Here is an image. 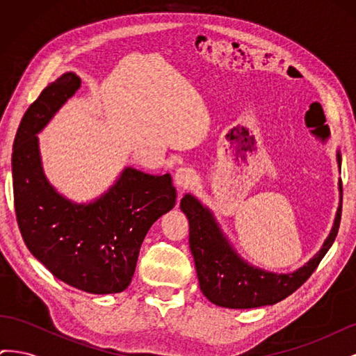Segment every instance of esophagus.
Segmentation results:
<instances>
[{
	"label": "esophagus",
	"instance_id": "34e87169",
	"mask_svg": "<svg viewBox=\"0 0 356 356\" xmlns=\"http://www.w3.org/2000/svg\"><path fill=\"white\" fill-rule=\"evenodd\" d=\"M196 181H197V175H196V172L193 170L191 168H179L177 170L175 182H177V186L181 190L191 188L193 186L196 184Z\"/></svg>",
	"mask_w": 356,
	"mask_h": 356
}]
</instances>
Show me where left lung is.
Here are the masks:
<instances>
[{
  "label": "left lung",
  "mask_w": 356,
  "mask_h": 356,
  "mask_svg": "<svg viewBox=\"0 0 356 356\" xmlns=\"http://www.w3.org/2000/svg\"><path fill=\"white\" fill-rule=\"evenodd\" d=\"M337 161L340 166L341 159L339 153ZM179 207L190 222L188 242L202 293L211 303L229 309H252L275 305L293 294L315 272L331 248L341 218L340 203L332 230L321 251L298 270L277 275L243 261L225 239L212 212L204 208L195 196L186 195L181 199Z\"/></svg>",
  "instance_id": "1"
}]
</instances>
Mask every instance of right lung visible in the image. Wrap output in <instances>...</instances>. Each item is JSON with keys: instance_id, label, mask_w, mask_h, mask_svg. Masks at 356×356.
Instances as JSON below:
<instances>
[{"instance_id": "1", "label": "right lung", "mask_w": 356, "mask_h": 356, "mask_svg": "<svg viewBox=\"0 0 356 356\" xmlns=\"http://www.w3.org/2000/svg\"><path fill=\"white\" fill-rule=\"evenodd\" d=\"M65 72L29 105L13 144L12 172L19 230L31 254L50 273L90 294L122 293L132 281L147 232L175 207L172 177L126 168L115 184L90 203H74L42 172L37 134L79 90Z\"/></svg>"}]
</instances>
